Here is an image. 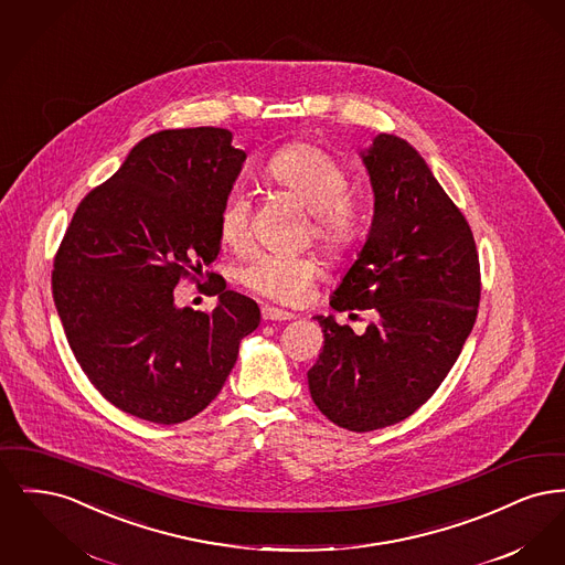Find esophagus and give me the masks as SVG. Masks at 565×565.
<instances>
[{"label": "esophagus", "mask_w": 565, "mask_h": 565, "mask_svg": "<svg viewBox=\"0 0 565 565\" xmlns=\"http://www.w3.org/2000/svg\"><path fill=\"white\" fill-rule=\"evenodd\" d=\"M263 320H267V322H288V320H295V313L277 309V307H263Z\"/></svg>", "instance_id": "34e87169"}]
</instances>
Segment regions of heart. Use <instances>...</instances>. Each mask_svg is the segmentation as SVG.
Returning <instances> with one entry per match:
<instances>
[{"instance_id":"obj_1","label":"heart","mask_w":565,"mask_h":565,"mask_svg":"<svg viewBox=\"0 0 565 565\" xmlns=\"http://www.w3.org/2000/svg\"><path fill=\"white\" fill-rule=\"evenodd\" d=\"M265 178L311 214V237L328 254L341 256L358 243L362 217L351 201L350 173L337 159L316 146L290 143L270 157ZM217 235L231 249H243L249 242V199L242 190L222 201ZM318 277L320 265L313 258L273 252H256L237 269L245 288L281 305L302 302Z\"/></svg>"}]
</instances>
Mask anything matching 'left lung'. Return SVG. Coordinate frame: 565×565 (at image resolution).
<instances>
[{"label":"left lung","mask_w":565,"mask_h":565,"mask_svg":"<svg viewBox=\"0 0 565 565\" xmlns=\"http://www.w3.org/2000/svg\"><path fill=\"white\" fill-rule=\"evenodd\" d=\"M375 214L334 311L373 309L362 334L316 316L323 348L307 373L323 415L351 431L394 426L438 390L475 326L481 269L472 231L428 162L396 135L360 152Z\"/></svg>","instance_id":"left-lung-1"}]
</instances>
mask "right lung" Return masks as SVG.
I'll return each mask as SVG.
<instances>
[{
    "mask_svg": "<svg viewBox=\"0 0 565 565\" xmlns=\"http://www.w3.org/2000/svg\"><path fill=\"white\" fill-rule=\"evenodd\" d=\"M231 141L214 127L141 139L82 199L54 256V305L82 371L106 401L152 424L186 422L212 403L260 323L258 305L215 273L214 311L173 298L220 254L217 215L245 161Z\"/></svg>",
    "mask_w": 565,
    "mask_h": 565,
    "instance_id": "1",
    "label": "right lung"
}]
</instances>
